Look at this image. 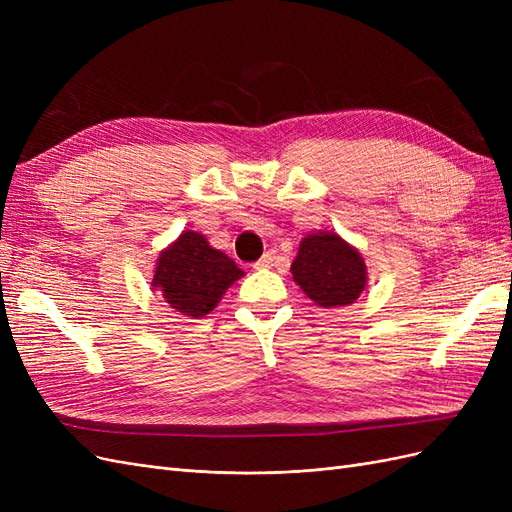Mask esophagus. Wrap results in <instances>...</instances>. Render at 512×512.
<instances>
[{"mask_svg":"<svg viewBox=\"0 0 512 512\" xmlns=\"http://www.w3.org/2000/svg\"><path fill=\"white\" fill-rule=\"evenodd\" d=\"M273 260H275V254L273 252H267L265 256H262L258 262H256V269H269V267H273Z\"/></svg>","mask_w":512,"mask_h":512,"instance_id":"1","label":"esophagus"}]
</instances>
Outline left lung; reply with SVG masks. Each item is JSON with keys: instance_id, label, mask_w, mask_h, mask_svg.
Segmentation results:
<instances>
[{"instance_id": "obj_1", "label": "left lung", "mask_w": 512, "mask_h": 512, "mask_svg": "<svg viewBox=\"0 0 512 512\" xmlns=\"http://www.w3.org/2000/svg\"><path fill=\"white\" fill-rule=\"evenodd\" d=\"M290 273L309 299L327 309L352 305L367 286L361 252L333 230L305 235Z\"/></svg>"}]
</instances>
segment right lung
<instances>
[{
  "label": "right lung",
  "instance_id": "1",
  "mask_svg": "<svg viewBox=\"0 0 512 512\" xmlns=\"http://www.w3.org/2000/svg\"><path fill=\"white\" fill-rule=\"evenodd\" d=\"M243 275L237 262L211 247L205 235L183 230L160 252L151 286L181 316L203 318Z\"/></svg>",
  "mask_w": 512,
  "mask_h": 512
}]
</instances>
